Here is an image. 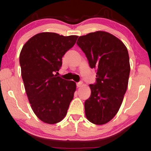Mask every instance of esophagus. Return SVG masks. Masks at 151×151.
I'll use <instances>...</instances> for the list:
<instances>
[{
	"mask_svg": "<svg viewBox=\"0 0 151 151\" xmlns=\"http://www.w3.org/2000/svg\"><path fill=\"white\" fill-rule=\"evenodd\" d=\"M82 84H83V83H82L81 81V82H78V83H76V86H77L78 88V87H80V86H81Z\"/></svg>",
	"mask_w": 151,
	"mask_h": 151,
	"instance_id": "34e87169",
	"label": "esophagus"
}]
</instances>
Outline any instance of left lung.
Segmentation results:
<instances>
[{"instance_id":"left-lung-1","label":"left lung","mask_w":151,"mask_h":151,"mask_svg":"<svg viewBox=\"0 0 151 151\" xmlns=\"http://www.w3.org/2000/svg\"><path fill=\"white\" fill-rule=\"evenodd\" d=\"M76 44L90 67L96 69V83L89 85L91 94L85 102L86 116L93 124H106L119 111L127 89L131 69L127 48L104 31L79 37Z\"/></svg>"}]
</instances>
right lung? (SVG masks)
<instances>
[{
    "label": "right lung",
    "instance_id": "1",
    "mask_svg": "<svg viewBox=\"0 0 151 151\" xmlns=\"http://www.w3.org/2000/svg\"><path fill=\"white\" fill-rule=\"evenodd\" d=\"M78 36L55 32L35 35L22 47L19 62L29 103L40 121L55 124L65 118L76 91V83L55 75L62 66L64 55Z\"/></svg>",
    "mask_w": 151,
    "mask_h": 151
}]
</instances>
